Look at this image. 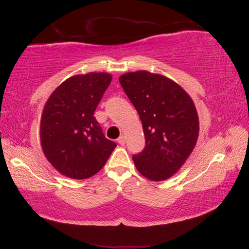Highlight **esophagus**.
Masks as SVG:
<instances>
[{
    "instance_id": "34e87169",
    "label": "esophagus",
    "mask_w": 249,
    "mask_h": 249,
    "mask_svg": "<svg viewBox=\"0 0 249 249\" xmlns=\"http://www.w3.org/2000/svg\"><path fill=\"white\" fill-rule=\"evenodd\" d=\"M125 136L124 135H122V136H120L119 138H117V142H119V144H121V145H125Z\"/></svg>"
}]
</instances>
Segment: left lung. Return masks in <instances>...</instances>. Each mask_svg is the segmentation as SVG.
Instances as JSON below:
<instances>
[{
	"mask_svg": "<svg viewBox=\"0 0 249 249\" xmlns=\"http://www.w3.org/2000/svg\"><path fill=\"white\" fill-rule=\"evenodd\" d=\"M119 80L144 128L146 146L134 155L135 167L151 181L169 179L196 145L200 126L195 102L180 84L163 74L141 70Z\"/></svg>",
	"mask_w": 249,
	"mask_h": 249,
	"instance_id": "obj_1",
	"label": "left lung"
}]
</instances>
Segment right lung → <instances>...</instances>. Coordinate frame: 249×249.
I'll list each match as a JSON object with an SVG mask.
<instances>
[{
    "instance_id": "obj_1",
    "label": "right lung",
    "mask_w": 249,
    "mask_h": 249,
    "mask_svg": "<svg viewBox=\"0 0 249 249\" xmlns=\"http://www.w3.org/2000/svg\"><path fill=\"white\" fill-rule=\"evenodd\" d=\"M112 81L107 72L74 74L54 89L40 117V145L48 161L71 179H88L102 169L114 142L105 138L94 111Z\"/></svg>"
}]
</instances>
